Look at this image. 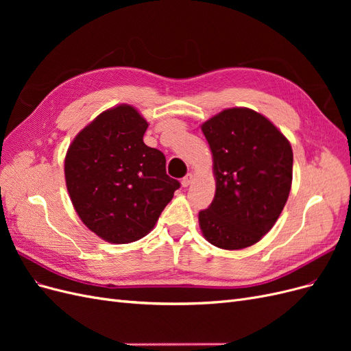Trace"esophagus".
<instances>
[{
    "instance_id": "esophagus-1",
    "label": "esophagus",
    "mask_w": 351,
    "mask_h": 351,
    "mask_svg": "<svg viewBox=\"0 0 351 351\" xmlns=\"http://www.w3.org/2000/svg\"><path fill=\"white\" fill-rule=\"evenodd\" d=\"M193 183V174H187L183 180H182V186L183 187H187Z\"/></svg>"
}]
</instances>
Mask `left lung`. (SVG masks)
<instances>
[{"label":"left lung","mask_w":351,"mask_h":351,"mask_svg":"<svg viewBox=\"0 0 351 351\" xmlns=\"http://www.w3.org/2000/svg\"><path fill=\"white\" fill-rule=\"evenodd\" d=\"M209 143L217 190L199 212L205 239L226 250L258 243L277 222L290 195L293 151L267 117L228 108L202 124Z\"/></svg>","instance_id":"8db88e82"}]
</instances>
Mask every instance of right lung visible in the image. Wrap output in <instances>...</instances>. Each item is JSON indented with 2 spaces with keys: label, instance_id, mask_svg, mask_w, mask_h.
<instances>
[{
  "label": "right lung",
  "instance_id": "right-lung-1",
  "mask_svg": "<svg viewBox=\"0 0 351 351\" xmlns=\"http://www.w3.org/2000/svg\"><path fill=\"white\" fill-rule=\"evenodd\" d=\"M147 123L130 105L99 114L74 137L64 174L77 215L105 241L145 237L180 187L165 156L143 143Z\"/></svg>",
  "mask_w": 351,
  "mask_h": 351
}]
</instances>
